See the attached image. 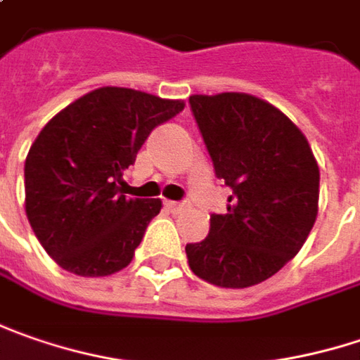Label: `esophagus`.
Masks as SVG:
<instances>
[{"label": "esophagus", "mask_w": 360, "mask_h": 360, "mask_svg": "<svg viewBox=\"0 0 360 360\" xmlns=\"http://www.w3.org/2000/svg\"><path fill=\"white\" fill-rule=\"evenodd\" d=\"M165 207L169 211H173V213H177V211H181V203H177V201H165Z\"/></svg>", "instance_id": "obj_1"}]
</instances>
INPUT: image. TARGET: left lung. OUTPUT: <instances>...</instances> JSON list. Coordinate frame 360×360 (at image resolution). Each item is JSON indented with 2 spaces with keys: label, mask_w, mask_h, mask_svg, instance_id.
Returning <instances> with one entry per match:
<instances>
[{
  "label": "left lung",
  "mask_w": 360,
  "mask_h": 360,
  "mask_svg": "<svg viewBox=\"0 0 360 360\" xmlns=\"http://www.w3.org/2000/svg\"><path fill=\"white\" fill-rule=\"evenodd\" d=\"M189 106L215 177L231 189L227 213H211L210 236L187 243L195 276L221 288L268 280L294 258L319 211V165L304 134L250 94H195Z\"/></svg>",
  "instance_id": "left-lung-1"
}]
</instances>
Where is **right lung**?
I'll use <instances>...</instances> for the list:
<instances>
[{
	"instance_id": "obj_1",
	"label": "right lung",
	"mask_w": 360,
	"mask_h": 360,
	"mask_svg": "<svg viewBox=\"0 0 360 360\" xmlns=\"http://www.w3.org/2000/svg\"><path fill=\"white\" fill-rule=\"evenodd\" d=\"M183 106L106 86L72 102L41 129L25 159V215L60 268L96 278L131 264L161 201L124 195L122 175L150 131Z\"/></svg>"
}]
</instances>
